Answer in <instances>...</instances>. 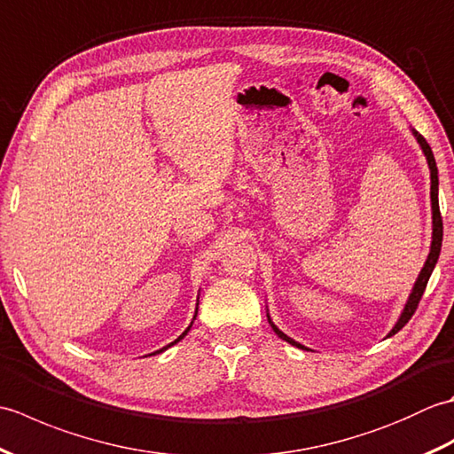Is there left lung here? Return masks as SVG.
<instances>
[{"label":"left lung","instance_id":"8db88e82","mask_svg":"<svg viewBox=\"0 0 454 454\" xmlns=\"http://www.w3.org/2000/svg\"><path fill=\"white\" fill-rule=\"evenodd\" d=\"M411 134H413V137H416V140H418V144H419V148H421V152H423V156H426V160H427L429 173H431V215H433L431 218H433V234H431L429 255H427V259H426V263H423V269H421L418 278H416V285H413L411 293H410V296H408V302H406V306H403V310H402V314H400V317H398V322L394 324V327L390 330L388 337H392L394 333H398V332L402 330V327L410 322V317L413 316V312H416V308H418V304H419V301H421L423 291H426V286H427V281H429V277H431V273H433V269H435V265H437V259H439V254H441V244H442V220H441V212H439V176H437L439 171H437V163H435V158H433V152H431V146L427 144V140L423 138L421 134H419L418 130H413V129H411ZM267 320H269V324H271L273 332H275L278 337H281V340H285L286 343H291V345L298 347V349L308 351V347H304L302 343L294 341L293 337H288L286 333H283L281 330H278V327L273 324L271 316H269V310H267Z\"/></svg>","mask_w":454,"mask_h":454}]
</instances>
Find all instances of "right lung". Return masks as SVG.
<instances>
[{
    "label": "right lung",
    "mask_w": 454,
    "mask_h": 454,
    "mask_svg": "<svg viewBox=\"0 0 454 454\" xmlns=\"http://www.w3.org/2000/svg\"><path fill=\"white\" fill-rule=\"evenodd\" d=\"M197 312H199V301H197V310H195V316H192V320H195V317H197ZM191 325H192V322L189 324V327H187V330H185V332H183V333H181V335L177 337V340H176V341H171L169 345H166V347H161V349H160V351H156V353H161V351H166V349H168V347H171V345H176V343H179V341L183 340V337H185V335L189 333V330H191ZM156 353H153V355H156Z\"/></svg>",
    "instance_id": "add662e5"
}]
</instances>
